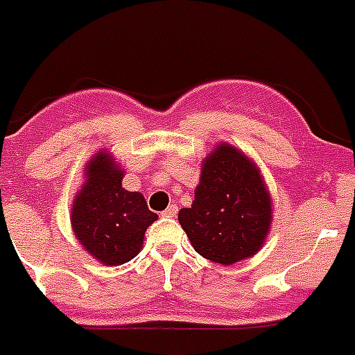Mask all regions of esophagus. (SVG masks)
<instances>
[{"instance_id":"esophagus-1","label":"esophagus","mask_w":355,"mask_h":355,"mask_svg":"<svg viewBox=\"0 0 355 355\" xmlns=\"http://www.w3.org/2000/svg\"><path fill=\"white\" fill-rule=\"evenodd\" d=\"M177 211H178L177 204H169V207L162 213V215L164 217H175V215H177Z\"/></svg>"}]
</instances>
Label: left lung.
<instances>
[{
  "mask_svg": "<svg viewBox=\"0 0 355 355\" xmlns=\"http://www.w3.org/2000/svg\"><path fill=\"white\" fill-rule=\"evenodd\" d=\"M272 218V198L261 169L226 142L204 158L195 200L178 211L195 252L223 266L253 257L266 241Z\"/></svg>",
  "mask_w": 355,
  "mask_h": 355,
  "instance_id": "8db88e82",
  "label": "left lung"
}]
</instances>
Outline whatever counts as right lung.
Wrapping results in <instances>:
<instances>
[{
	"mask_svg": "<svg viewBox=\"0 0 355 355\" xmlns=\"http://www.w3.org/2000/svg\"><path fill=\"white\" fill-rule=\"evenodd\" d=\"M123 175L107 149L94 153L73 200L71 226L78 243L105 266H120L137 257L148 227L158 218L149 211L142 193L123 189Z\"/></svg>",
	"mask_w": 355,
	"mask_h": 355,
	"instance_id": "add662e5",
	"label": "right lung"
}]
</instances>
